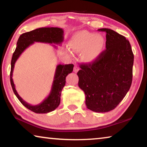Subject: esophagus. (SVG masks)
<instances>
[{"label":"esophagus","mask_w":147,"mask_h":147,"mask_svg":"<svg viewBox=\"0 0 147 147\" xmlns=\"http://www.w3.org/2000/svg\"><path fill=\"white\" fill-rule=\"evenodd\" d=\"M79 67H78V66H76V65H75V66H74V73H77V72H78V71H79Z\"/></svg>","instance_id":"34e87169"}]
</instances>
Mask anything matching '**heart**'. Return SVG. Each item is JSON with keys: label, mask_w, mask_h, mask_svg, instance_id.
I'll return each mask as SVG.
<instances>
[{"label": "heart", "mask_w": 147, "mask_h": 147, "mask_svg": "<svg viewBox=\"0 0 147 147\" xmlns=\"http://www.w3.org/2000/svg\"><path fill=\"white\" fill-rule=\"evenodd\" d=\"M105 40L100 34L88 31H80L72 37L69 49L74 53H82V59L88 63L95 61L102 53Z\"/></svg>", "instance_id": "obj_1"}]
</instances>
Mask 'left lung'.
<instances>
[{
    "instance_id": "obj_1",
    "label": "left lung",
    "mask_w": 147,
    "mask_h": 147,
    "mask_svg": "<svg viewBox=\"0 0 147 147\" xmlns=\"http://www.w3.org/2000/svg\"><path fill=\"white\" fill-rule=\"evenodd\" d=\"M98 30L106 33V49L92 64L80 65L77 75L87 108L104 113L115 109L130 89L134 54L125 37L111 29Z\"/></svg>"
}]
</instances>
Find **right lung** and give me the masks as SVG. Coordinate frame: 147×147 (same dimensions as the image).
Returning a JSON list of instances; mask_svg holds the SVG:
<instances>
[{"label":"right lung","instance_id":"right-lung-1","mask_svg":"<svg viewBox=\"0 0 147 147\" xmlns=\"http://www.w3.org/2000/svg\"><path fill=\"white\" fill-rule=\"evenodd\" d=\"M63 41V30L54 27H44L38 28L34 30L26 32L21 34L17 41L16 51L13 54L11 61L10 71V82L12 89L17 98L21 102V104L26 108L36 113H47L54 111L58 108L60 103V96L62 89L65 84L66 76L73 71L74 65H57L54 80L51 92L45 100L38 105H31L24 101L17 93L15 84L13 83V72L17 59L21 54L25 51L28 47L34 43V42H41L45 43H54L57 45L61 44ZM53 46L57 48L56 45Z\"/></svg>","mask_w":147,"mask_h":147}]
</instances>
